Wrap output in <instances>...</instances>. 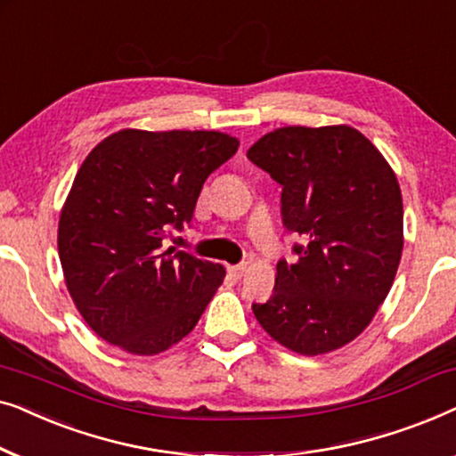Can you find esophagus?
I'll return each instance as SVG.
<instances>
[{
    "instance_id": "34e87169",
    "label": "esophagus",
    "mask_w": 456,
    "mask_h": 456,
    "mask_svg": "<svg viewBox=\"0 0 456 456\" xmlns=\"http://www.w3.org/2000/svg\"><path fill=\"white\" fill-rule=\"evenodd\" d=\"M247 272V264H236V265H228V273L232 278H242V273Z\"/></svg>"
}]
</instances>
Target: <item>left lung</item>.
<instances>
[{"label":"left lung","instance_id":"obj_1","mask_svg":"<svg viewBox=\"0 0 456 456\" xmlns=\"http://www.w3.org/2000/svg\"><path fill=\"white\" fill-rule=\"evenodd\" d=\"M282 186V224L303 242L278 261L261 328L290 351L322 354L363 332L395 282L403 197L382 153L351 126H286L247 151Z\"/></svg>","mask_w":456,"mask_h":456}]
</instances>
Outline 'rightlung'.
<instances>
[{
	"label": "right lung",
	"instance_id": "obj_1",
	"mask_svg": "<svg viewBox=\"0 0 456 456\" xmlns=\"http://www.w3.org/2000/svg\"><path fill=\"white\" fill-rule=\"evenodd\" d=\"M236 149L214 130H120L86 155L58 251L72 301L110 345L155 354L197 326L224 267L164 240L191 224L203 183Z\"/></svg>",
	"mask_w": 456,
	"mask_h": 456
}]
</instances>
